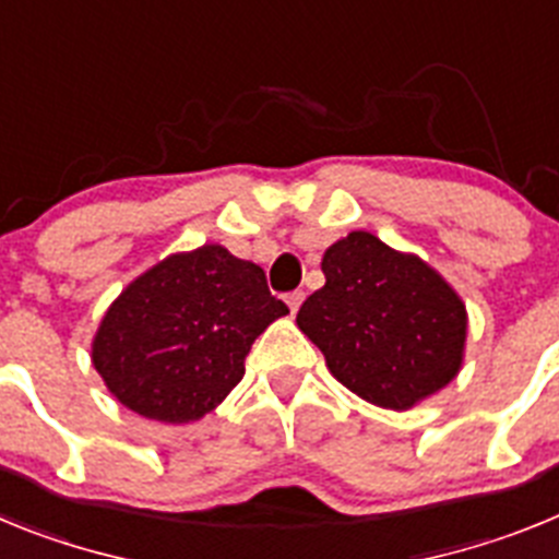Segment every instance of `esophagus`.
Wrapping results in <instances>:
<instances>
[{
  "label": "esophagus",
  "mask_w": 559,
  "mask_h": 559,
  "mask_svg": "<svg viewBox=\"0 0 559 559\" xmlns=\"http://www.w3.org/2000/svg\"><path fill=\"white\" fill-rule=\"evenodd\" d=\"M302 299H305V290H290V294L285 296V302H288L290 313H296V310H299V305H302Z\"/></svg>",
  "instance_id": "1"
}]
</instances>
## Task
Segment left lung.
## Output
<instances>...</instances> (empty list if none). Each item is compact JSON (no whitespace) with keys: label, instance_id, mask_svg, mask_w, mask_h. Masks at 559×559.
Returning a JSON list of instances; mask_svg holds the SVG:
<instances>
[{"label":"left lung","instance_id":"obj_1","mask_svg":"<svg viewBox=\"0 0 559 559\" xmlns=\"http://www.w3.org/2000/svg\"><path fill=\"white\" fill-rule=\"evenodd\" d=\"M322 271L296 324L349 392L403 412L456 378L467 313L431 265L353 231L324 251Z\"/></svg>","mask_w":559,"mask_h":559}]
</instances>
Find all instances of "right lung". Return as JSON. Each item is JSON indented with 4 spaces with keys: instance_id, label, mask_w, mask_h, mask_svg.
I'll use <instances>...</instances> for the list:
<instances>
[{
    "instance_id": "1",
    "label": "right lung",
    "mask_w": 559,
    "mask_h": 559,
    "mask_svg": "<svg viewBox=\"0 0 559 559\" xmlns=\"http://www.w3.org/2000/svg\"><path fill=\"white\" fill-rule=\"evenodd\" d=\"M288 313L260 265L201 246L133 280L103 316L92 360L122 406L159 423L204 417L240 383L251 344Z\"/></svg>"
}]
</instances>
